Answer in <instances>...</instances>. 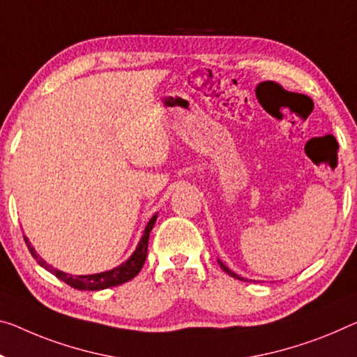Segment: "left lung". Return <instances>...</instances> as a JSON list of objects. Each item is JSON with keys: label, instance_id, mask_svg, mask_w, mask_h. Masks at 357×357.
I'll return each instance as SVG.
<instances>
[{"label": "left lung", "instance_id": "8db88e82", "mask_svg": "<svg viewBox=\"0 0 357 357\" xmlns=\"http://www.w3.org/2000/svg\"><path fill=\"white\" fill-rule=\"evenodd\" d=\"M217 261H218V265H220V268H222V270H223L225 273H228V274H229V276H233V278H236V279H241V281H248V279L241 278V276H239V274H236L234 271H231V270H229V268H228L227 265H225V263H223L222 260H217Z\"/></svg>", "mask_w": 357, "mask_h": 357}]
</instances>
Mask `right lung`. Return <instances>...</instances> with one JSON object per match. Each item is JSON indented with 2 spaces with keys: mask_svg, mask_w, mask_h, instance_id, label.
<instances>
[{
  "mask_svg": "<svg viewBox=\"0 0 357 357\" xmlns=\"http://www.w3.org/2000/svg\"><path fill=\"white\" fill-rule=\"evenodd\" d=\"M156 218H158V213H155V215L150 218V222L146 223L144 234H142L139 244H137L135 250L132 252V255H130L128 260L121 263L119 266L113 268V270L96 273V274H78V276H75V274H68V273L57 270V268L49 265L46 260H43L41 257L36 254V250L33 249V245L30 244V241L26 236H24V238H25L26 245H29V250L31 252L33 259L40 263L45 270H47L52 274H56V278H59L60 281L67 282L68 286H71L73 289H78V290H102V289L114 287V286H119V284L128 282L140 273L142 266H144V263L146 260L148 239H150V233H151L153 227H155Z\"/></svg>",
  "mask_w": 357,
  "mask_h": 357,
  "instance_id": "1",
  "label": "right lung"
}]
</instances>
